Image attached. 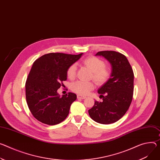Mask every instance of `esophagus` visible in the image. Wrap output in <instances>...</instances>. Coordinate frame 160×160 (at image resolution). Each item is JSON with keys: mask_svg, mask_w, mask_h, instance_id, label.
Masks as SVG:
<instances>
[{"mask_svg": "<svg viewBox=\"0 0 160 160\" xmlns=\"http://www.w3.org/2000/svg\"><path fill=\"white\" fill-rule=\"evenodd\" d=\"M85 98H86L85 96H82L80 95L77 96V99H85Z\"/></svg>", "mask_w": 160, "mask_h": 160, "instance_id": "obj_1", "label": "esophagus"}]
</instances>
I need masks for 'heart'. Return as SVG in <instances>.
<instances>
[{
  "mask_svg": "<svg viewBox=\"0 0 160 160\" xmlns=\"http://www.w3.org/2000/svg\"><path fill=\"white\" fill-rule=\"evenodd\" d=\"M82 64L91 71L90 79H92L97 85H103L108 80L110 72L106 67L105 61L100 58L94 56L87 57L82 61ZM76 64L70 65L66 71L68 78L70 80L74 79L76 76ZM94 88V85L92 82L77 81L71 85V91L79 95L88 94Z\"/></svg>",
  "mask_w": 160,
  "mask_h": 160,
  "instance_id": "b5f03b06",
  "label": "heart"
}]
</instances>
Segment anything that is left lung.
<instances>
[{"label": "left lung", "mask_w": 160, "mask_h": 160, "mask_svg": "<svg viewBox=\"0 0 160 160\" xmlns=\"http://www.w3.org/2000/svg\"><path fill=\"white\" fill-rule=\"evenodd\" d=\"M112 65L108 80L98 89L102 101H94L89 114L94 121L103 124L115 122L121 119L132 103L134 89V73L126 57L115 51H101Z\"/></svg>", "instance_id": "left-lung-1"}]
</instances>
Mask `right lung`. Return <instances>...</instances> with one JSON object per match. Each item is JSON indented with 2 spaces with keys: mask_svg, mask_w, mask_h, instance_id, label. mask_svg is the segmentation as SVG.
Returning <instances> with one entry per match:
<instances>
[{
  "mask_svg": "<svg viewBox=\"0 0 160 160\" xmlns=\"http://www.w3.org/2000/svg\"><path fill=\"white\" fill-rule=\"evenodd\" d=\"M82 54L50 53L34 61L25 83V96L28 107L38 121L55 125L67 118L77 95L68 92L61 97L57 90L67 80L68 67Z\"/></svg>",
  "mask_w": 160,
  "mask_h": 160,
  "instance_id": "right-lung-1",
  "label": "right lung"
}]
</instances>
